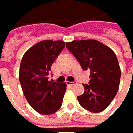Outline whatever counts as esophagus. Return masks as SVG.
Listing matches in <instances>:
<instances>
[{
	"label": "esophagus",
	"instance_id": "1",
	"mask_svg": "<svg viewBox=\"0 0 133 133\" xmlns=\"http://www.w3.org/2000/svg\"><path fill=\"white\" fill-rule=\"evenodd\" d=\"M66 83L69 85H74L77 83V82H76V81H73V82H66Z\"/></svg>",
	"mask_w": 133,
	"mask_h": 133
}]
</instances>
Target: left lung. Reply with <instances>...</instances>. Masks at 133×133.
I'll use <instances>...</instances> for the list:
<instances>
[{"instance_id": "left-lung-1", "label": "left lung", "mask_w": 133, "mask_h": 133, "mask_svg": "<svg viewBox=\"0 0 133 133\" xmlns=\"http://www.w3.org/2000/svg\"><path fill=\"white\" fill-rule=\"evenodd\" d=\"M66 47L83 70H90L89 85L83 84L84 93L77 97L83 108L99 113L107 108L119 88L121 69L115 52L95 39L74 40Z\"/></svg>"}]
</instances>
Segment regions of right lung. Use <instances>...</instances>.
Instances as JSON below:
<instances>
[{"label": "right lung", "mask_w": 133, "mask_h": 133, "mask_svg": "<svg viewBox=\"0 0 133 133\" xmlns=\"http://www.w3.org/2000/svg\"><path fill=\"white\" fill-rule=\"evenodd\" d=\"M65 47L61 40H43L23 55L19 79L29 105L38 113L50 115L59 110L66 90L65 83L50 81L51 66Z\"/></svg>", "instance_id": "obj_1"}]
</instances>
